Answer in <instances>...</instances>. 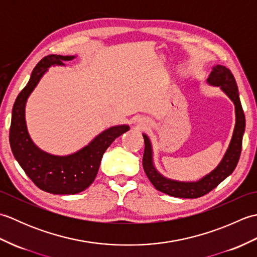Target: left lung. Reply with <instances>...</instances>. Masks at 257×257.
Listing matches in <instances>:
<instances>
[{"mask_svg":"<svg viewBox=\"0 0 257 257\" xmlns=\"http://www.w3.org/2000/svg\"><path fill=\"white\" fill-rule=\"evenodd\" d=\"M206 83L210 86L219 87L230 98L235 107V125H234L231 143L219 165L210 173L205 174L198 181H179V180L165 177L158 171L155 166L154 150H152L150 138L146 134H143L145 140L143 166L147 177L158 191L171 196H176V198L195 199L209 193L234 171L238 162L239 155H241L242 140L245 132V116L241 100H239L235 78L230 69L222 65H216L212 67V72L207 77Z\"/></svg>","mask_w":257,"mask_h":257,"instance_id":"1","label":"left lung"}]
</instances>
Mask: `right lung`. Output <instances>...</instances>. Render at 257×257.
<instances>
[{
    "instance_id": "add662e5",
    "label": "right lung",
    "mask_w": 257,
    "mask_h": 257,
    "mask_svg": "<svg viewBox=\"0 0 257 257\" xmlns=\"http://www.w3.org/2000/svg\"><path fill=\"white\" fill-rule=\"evenodd\" d=\"M77 56L48 55L33 69L29 83L14 102L10 128V145L16 161L41 190L52 194H76L94 182L101 158L114 139L130 127L117 124L98 134L88 145L73 152L58 156L42 150L32 140L25 120V107L31 94L52 66H65V62Z\"/></svg>"
}]
</instances>
